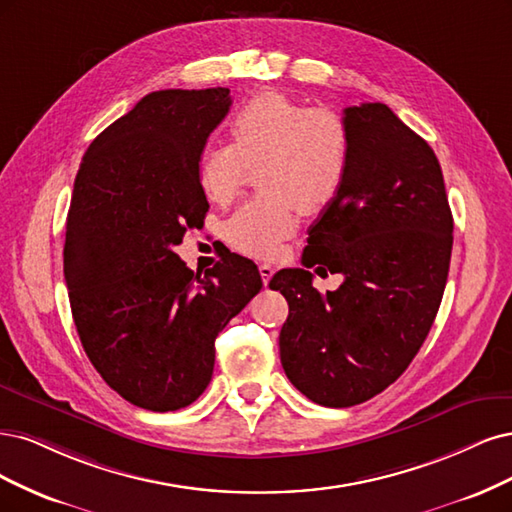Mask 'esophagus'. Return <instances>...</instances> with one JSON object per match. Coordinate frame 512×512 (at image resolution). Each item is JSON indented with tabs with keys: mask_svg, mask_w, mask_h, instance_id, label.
<instances>
[{
	"mask_svg": "<svg viewBox=\"0 0 512 512\" xmlns=\"http://www.w3.org/2000/svg\"><path fill=\"white\" fill-rule=\"evenodd\" d=\"M274 266L272 263H259V274H261V280H263V285H268L270 283V278L274 276Z\"/></svg>",
	"mask_w": 512,
	"mask_h": 512,
	"instance_id": "obj_1",
	"label": "esophagus"
}]
</instances>
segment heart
I'll list each match as a JSON object with an SVG mask.
<instances>
[{
	"label": "heart",
	"mask_w": 512,
	"mask_h": 512,
	"mask_svg": "<svg viewBox=\"0 0 512 512\" xmlns=\"http://www.w3.org/2000/svg\"><path fill=\"white\" fill-rule=\"evenodd\" d=\"M229 142L200 161V185L210 202L232 204L253 166L263 189L225 223V240L251 257H274L300 223L338 195L349 166V127L329 108H306L285 93L263 91L229 121Z\"/></svg>",
	"instance_id": "obj_1"
}]
</instances>
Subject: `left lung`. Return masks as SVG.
Instances as JSON below:
<instances>
[{
	"label": "left lung",
	"instance_id": "obj_1",
	"mask_svg": "<svg viewBox=\"0 0 512 512\" xmlns=\"http://www.w3.org/2000/svg\"><path fill=\"white\" fill-rule=\"evenodd\" d=\"M349 166L308 229L304 266L342 274L321 295L312 274H274L289 317L280 364L295 389L329 408L355 406L408 368L447 285L453 214L440 163L421 136L381 102L344 108Z\"/></svg>",
	"mask_w": 512,
	"mask_h": 512
}]
</instances>
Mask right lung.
<instances>
[{"instance_id": "add662e5", "label": "right lung", "mask_w": 512, "mask_h": 512, "mask_svg": "<svg viewBox=\"0 0 512 512\" xmlns=\"http://www.w3.org/2000/svg\"><path fill=\"white\" fill-rule=\"evenodd\" d=\"M229 89L148 93L82 157L65 223L63 274L93 368L134 406L193 404L214 370V340L261 289L229 253L202 276L174 253L208 212L200 159L229 112Z\"/></svg>"}]
</instances>
